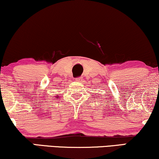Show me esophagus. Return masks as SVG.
Wrapping results in <instances>:
<instances>
[{"mask_svg":"<svg viewBox=\"0 0 159 159\" xmlns=\"http://www.w3.org/2000/svg\"><path fill=\"white\" fill-rule=\"evenodd\" d=\"M75 80L76 82H81L82 80H83V79H82V77H76Z\"/></svg>","mask_w":159,"mask_h":159,"instance_id":"1","label":"esophagus"}]
</instances>
